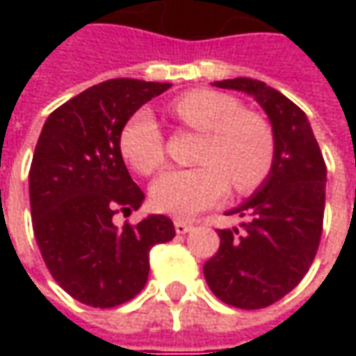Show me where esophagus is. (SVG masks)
Masks as SVG:
<instances>
[{
  "instance_id": "34e87169",
  "label": "esophagus",
  "mask_w": 356,
  "mask_h": 356,
  "mask_svg": "<svg viewBox=\"0 0 356 356\" xmlns=\"http://www.w3.org/2000/svg\"><path fill=\"white\" fill-rule=\"evenodd\" d=\"M192 224L190 222H186V220H174V229H176V234H188V232H192Z\"/></svg>"
}]
</instances>
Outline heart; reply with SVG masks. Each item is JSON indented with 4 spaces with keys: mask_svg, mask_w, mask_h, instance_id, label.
Instances as JSON below:
<instances>
[{
    "mask_svg": "<svg viewBox=\"0 0 356 356\" xmlns=\"http://www.w3.org/2000/svg\"><path fill=\"white\" fill-rule=\"evenodd\" d=\"M170 113L188 129L202 132L196 168L164 172L150 188L158 212L188 218L220 202L229 190L252 192L275 160L273 130L259 115L241 111L238 99L212 89L190 90L170 103ZM122 158L138 174L164 164V136L150 111H138L118 134Z\"/></svg>",
    "mask_w": 356,
    "mask_h": 356,
    "instance_id": "1",
    "label": "heart"
}]
</instances>
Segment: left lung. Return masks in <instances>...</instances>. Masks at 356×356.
Returning a JSON list of instances; mask_svg holds the SVG:
<instances>
[{
  "label": "left lung",
  "instance_id": "left-lung-1",
  "mask_svg": "<svg viewBox=\"0 0 356 356\" xmlns=\"http://www.w3.org/2000/svg\"><path fill=\"white\" fill-rule=\"evenodd\" d=\"M213 87L252 95L266 111L275 160L259 190L229 210L239 227L218 229L220 250L206 261L212 293L238 309H264L305 277L323 232L327 166L307 115L266 83L238 76Z\"/></svg>",
  "mask_w": 356,
  "mask_h": 356
}]
</instances>
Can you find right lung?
I'll list each match as a JSON object with an SVG mask.
<instances>
[{
    "label": "right lung",
    "mask_w": 356,
    "mask_h": 356,
    "mask_svg": "<svg viewBox=\"0 0 356 356\" xmlns=\"http://www.w3.org/2000/svg\"><path fill=\"white\" fill-rule=\"evenodd\" d=\"M170 83L111 79L53 111L43 124L29 170L37 245L53 280L90 307L130 301L148 280V253L170 241V218L115 226V213L143 206L118 148V134L144 103Z\"/></svg>",
    "instance_id": "add662e5"
}]
</instances>
